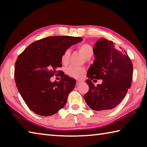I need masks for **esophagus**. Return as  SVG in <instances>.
<instances>
[{
	"instance_id": "esophagus-1",
	"label": "esophagus",
	"mask_w": 147,
	"mask_h": 147,
	"mask_svg": "<svg viewBox=\"0 0 147 147\" xmlns=\"http://www.w3.org/2000/svg\"><path fill=\"white\" fill-rule=\"evenodd\" d=\"M82 82L81 81H79V80H78V81H76V85L77 86H78V85H80V84H82Z\"/></svg>"
}]
</instances>
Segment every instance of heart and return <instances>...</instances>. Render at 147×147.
Instances as JSON below:
<instances>
[{"label": "heart", "mask_w": 147, "mask_h": 147, "mask_svg": "<svg viewBox=\"0 0 147 147\" xmlns=\"http://www.w3.org/2000/svg\"><path fill=\"white\" fill-rule=\"evenodd\" d=\"M78 50L86 59L90 58L93 54V48L88 44L82 45L78 47ZM69 56H70V51L67 50L64 52V53L61 56V63L64 65L67 63ZM65 72L69 76L73 77L74 78L79 79L81 78L85 73V69L82 67H79L70 66L66 69Z\"/></svg>", "instance_id": "b5f03b06"}]
</instances>
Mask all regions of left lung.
Instances as JSON below:
<instances>
[{"mask_svg":"<svg viewBox=\"0 0 147 147\" xmlns=\"http://www.w3.org/2000/svg\"><path fill=\"white\" fill-rule=\"evenodd\" d=\"M93 52L94 60L87 73L89 91L84 98L93 110L109 111L121 102L130 88L132 63L125 51L103 38L94 44ZM93 79H102L103 83L95 87L90 81Z\"/></svg>","mask_w":147,"mask_h":147,"instance_id":"obj_1","label":"left lung"}]
</instances>
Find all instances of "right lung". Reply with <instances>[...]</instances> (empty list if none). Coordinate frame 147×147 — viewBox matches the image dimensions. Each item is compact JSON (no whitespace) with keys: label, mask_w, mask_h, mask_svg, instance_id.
Listing matches in <instances>:
<instances>
[{"label":"right lung","mask_w":147,"mask_h":147,"mask_svg":"<svg viewBox=\"0 0 147 147\" xmlns=\"http://www.w3.org/2000/svg\"><path fill=\"white\" fill-rule=\"evenodd\" d=\"M82 40L80 37H47L30 45L17 58L14 73L16 86L35 113L50 116L65 105L76 80L64 73L60 74L59 83L52 82L51 78L58 73L57 68L62 66L64 52Z\"/></svg>","instance_id":"1"}]
</instances>
